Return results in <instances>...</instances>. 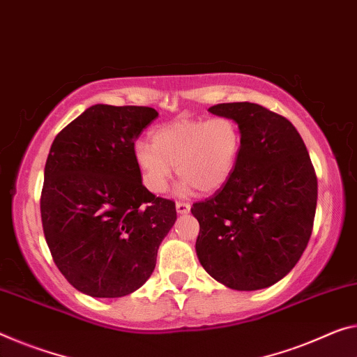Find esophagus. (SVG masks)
Listing matches in <instances>:
<instances>
[{
    "label": "esophagus",
    "instance_id": "34e87169",
    "mask_svg": "<svg viewBox=\"0 0 357 357\" xmlns=\"http://www.w3.org/2000/svg\"><path fill=\"white\" fill-rule=\"evenodd\" d=\"M175 209H177V212L178 213H188L190 212V209H191V206L188 204V202H177V204H175Z\"/></svg>",
    "mask_w": 357,
    "mask_h": 357
}]
</instances>
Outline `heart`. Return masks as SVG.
I'll use <instances>...</instances> for the list:
<instances>
[{
  "label": "heart",
  "mask_w": 357,
  "mask_h": 357,
  "mask_svg": "<svg viewBox=\"0 0 357 357\" xmlns=\"http://www.w3.org/2000/svg\"><path fill=\"white\" fill-rule=\"evenodd\" d=\"M241 148L243 134L233 118H178L153 130L151 145L137 142L134 158L150 193H162L177 166V174L183 177L178 193L188 195L197 188L209 195L231 180Z\"/></svg>",
  "instance_id": "heart-1"
}]
</instances>
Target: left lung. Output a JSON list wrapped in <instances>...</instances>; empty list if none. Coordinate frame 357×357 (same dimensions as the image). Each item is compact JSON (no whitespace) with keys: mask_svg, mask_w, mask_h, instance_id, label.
I'll return each instance as SVG.
<instances>
[{"mask_svg":"<svg viewBox=\"0 0 357 357\" xmlns=\"http://www.w3.org/2000/svg\"><path fill=\"white\" fill-rule=\"evenodd\" d=\"M217 116L238 121L243 148L229 182L195 202L196 255L202 268L234 290L270 287L297 265L308 245L317 178L294 124L250 102L218 103Z\"/></svg>","mask_w":357,"mask_h":357,"instance_id":"8db88e82","label":"left lung"}]
</instances>
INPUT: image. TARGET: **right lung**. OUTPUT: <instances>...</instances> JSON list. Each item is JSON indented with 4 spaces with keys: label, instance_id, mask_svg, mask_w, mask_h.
Masks as SVG:
<instances>
[{
    "label": "right lung",
    "instance_id": "1",
    "mask_svg": "<svg viewBox=\"0 0 357 357\" xmlns=\"http://www.w3.org/2000/svg\"><path fill=\"white\" fill-rule=\"evenodd\" d=\"M158 112L97 103L60 130L49 150L41 193L46 243L60 273L97 298L135 292L156 266L177 212L148 191L134 142Z\"/></svg>",
    "mask_w": 357,
    "mask_h": 357
}]
</instances>
